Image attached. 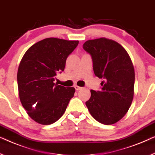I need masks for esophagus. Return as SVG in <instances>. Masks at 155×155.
Masks as SVG:
<instances>
[{
  "label": "esophagus",
  "instance_id": "34e87169",
  "mask_svg": "<svg viewBox=\"0 0 155 155\" xmlns=\"http://www.w3.org/2000/svg\"><path fill=\"white\" fill-rule=\"evenodd\" d=\"M74 87H75V90H76V91H79V90L81 89V87L78 86V85H74Z\"/></svg>",
  "mask_w": 155,
  "mask_h": 155
}]
</instances>
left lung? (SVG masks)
Segmentation results:
<instances>
[{
  "mask_svg": "<svg viewBox=\"0 0 155 155\" xmlns=\"http://www.w3.org/2000/svg\"><path fill=\"white\" fill-rule=\"evenodd\" d=\"M83 48L92 58L94 74L103 79L100 91L91 90L85 105L97 121L114 124L133 100L135 74L130 57L120 44L104 38L87 40Z\"/></svg>",
  "mask_w": 155,
  "mask_h": 155,
  "instance_id": "1",
  "label": "left lung"
}]
</instances>
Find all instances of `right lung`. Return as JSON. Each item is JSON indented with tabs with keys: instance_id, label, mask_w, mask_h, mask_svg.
Here are the masks:
<instances>
[{
	"instance_id": "right-lung-1",
	"label": "right lung",
	"mask_w": 155,
	"mask_h": 155,
	"mask_svg": "<svg viewBox=\"0 0 155 155\" xmlns=\"http://www.w3.org/2000/svg\"><path fill=\"white\" fill-rule=\"evenodd\" d=\"M78 41L49 38L41 40L25 53L17 72L20 101L28 114L41 124L56 122L65 111L74 87L54 84L57 73L65 67L67 58Z\"/></svg>"
}]
</instances>
